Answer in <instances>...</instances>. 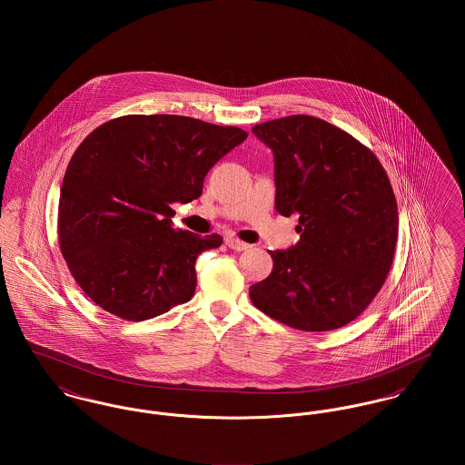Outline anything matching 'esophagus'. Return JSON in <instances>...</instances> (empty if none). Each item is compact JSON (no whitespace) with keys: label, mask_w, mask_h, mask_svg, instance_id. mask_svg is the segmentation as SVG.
Instances as JSON below:
<instances>
[{"label":"esophagus","mask_w":465,"mask_h":465,"mask_svg":"<svg viewBox=\"0 0 465 465\" xmlns=\"http://www.w3.org/2000/svg\"><path fill=\"white\" fill-rule=\"evenodd\" d=\"M225 245L229 247V249H232V251H236V252H242V251H247L251 245L249 243H245V242H242V240H238V238H232V236H229V238H225Z\"/></svg>","instance_id":"obj_1"}]
</instances>
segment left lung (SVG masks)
Wrapping results in <instances>:
<instances>
[{
    "label": "left lung",
    "instance_id": "left-lung-1",
    "mask_svg": "<svg viewBox=\"0 0 465 465\" xmlns=\"http://www.w3.org/2000/svg\"><path fill=\"white\" fill-rule=\"evenodd\" d=\"M273 152L275 209L299 214V242L270 251L252 304L302 331L354 321L378 295L398 242V203L378 157L331 124L295 114L254 125Z\"/></svg>",
    "mask_w": 465,
    "mask_h": 465
}]
</instances>
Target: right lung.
I'll use <instances>...</instances> for the list:
<instances>
[{
	"label": "right lung",
	"instance_id": "right-lung-1",
	"mask_svg": "<svg viewBox=\"0 0 465 465\" xmlns=\"http://www.w3.org/2000/svg\"><path fill=\"white\" fill-rule=\"evenodd\" d=\"M245 139L173 114L122 116L89 134L59 199L61 251L87 297L133 322L188 302L200 252L223 240L175 229L172 203L199 199L207 172Z\"/></svg>",
	"mask_w": 465,
	"mask_h": 465
}]
</instances>
